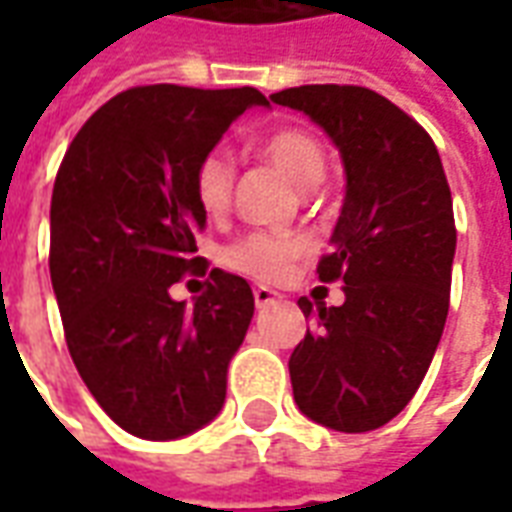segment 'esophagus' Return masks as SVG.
<instances>
[{
  "label": "esophagus",
  "mask_w": 512,
  "mask_h": 512,
  "mask_svg": "<svg viewBox=\"0 0 512 512\" xmlns=\"http://www.w3.org/2000/svg\"><path fill=\"white\" fill-rule=\"evenodd\" d=\"M277 299H279L277 290L263 288V285H257V288H255V304L260 307V310H263V307H268V304H274Z\"/></svg>",
  "instance_id": "obj_1"
}]
</instances>
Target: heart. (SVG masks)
<instances>
[{"mask_svg": "<svg viewBox=\"0 0 512 512\" xmlns=\"http://www.w3.org/2000/svg\"><path fill=\"white\" fill-rule=\"evenodd\" d=\"M255 147L260 156L271 161L282 175H288L290 183H296L299 189H312L315 183H321L323 172H326V153H323L321 142L304 128H274ZM194 197L208 216H222L230 208L233 164L224 153L213 150L200 158V164L194 169ZM301 252H304V241L299 238L252 233L235 241L224 252V263L246 277L271 282V279L282 277Z\"/></svg>", "mask_w": 512, "mask_h": 512, "instance_id": "b5f03b06", "label": "heart"}]
</instances>
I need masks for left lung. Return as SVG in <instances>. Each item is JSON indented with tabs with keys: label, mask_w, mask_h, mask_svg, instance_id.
Listing matches in <instances>:
<instances>
[{
	"label": "left lung",
	"mask_w": 512,
	"mask_h": 512,
	"mask_svg": "<svg viewBox=\"0 0 512 512\" xmlns=\"http://www.w3.org/2000/svg\"><path fill=\"white\" fill-rule=\"evenodd\" d=\"M329 134L345 200L318 279L345 301L299 299L312 326L290 354L304 417L365 433L397 417L428 373L450 310L455 219L439 150L417 120L354 84H304L271 95Z\"/></svg>",
	"instance_id": "8db88e82"
}]
</instances>
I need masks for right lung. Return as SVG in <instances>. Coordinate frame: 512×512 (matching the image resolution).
Returning <instances> with one entry per match:
<instances>
[{"label": "right lung", "instance_id": "right-lung-1", "mask_svg": "<svg viewBox=\"0 0 512 512\" xmlns=\"http://www.w3.org/2000/svg\"><path fill=\"white\" fill-rule=\"evenodd\" d=\"M252 106H268L255 87H131L73 136L54 180L49 271L65 343L98 406L139 439L189 436L222 411L255 315L249 282L222 268L191 310L169 296L208 268L194 257V169Z\"/></svg>", "mask_w": 512, "mask_h": 512}]
</instances>
